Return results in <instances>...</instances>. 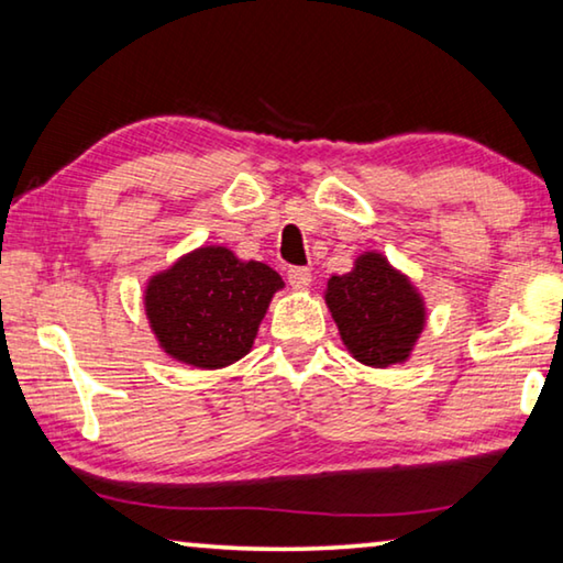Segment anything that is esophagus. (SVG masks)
<instances>
[{
	"instance_id": "34e87169",
	"label": "esophagus",
	"mask_w": 563,
	"mask_h": 563,
	"mask_svg": "<svg viewBox=\"0 0 563 563\" xmlns=\"http://www.w3.org/2000/svg\"><path fill=\"white\" fill-rule=\"evenodd\" d=\"M310 280H313V273H310V267H290V271H288V283L296 290H306Z\"/></svg>"
}]
</instances>
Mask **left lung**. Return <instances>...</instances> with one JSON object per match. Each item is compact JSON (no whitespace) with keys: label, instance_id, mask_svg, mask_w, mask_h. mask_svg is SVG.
I'll return each instance as SVG.
<instances>
[{"label":"left lung","instance_id":"8db88e82","mask_svg":"<svg viewBox=\"0 0 563 563\" xmlns=\"http://www.w3.org/2000/svg\"><path fill=\"white\" fill-rule=\"evenodd\" d=\"M325 306L347 353L371 368L406 363L426 328V302L408 275L368 250L353 271L330 275Z\"/></svg>","mask_w":563,"mask_h":563}]
</instances>
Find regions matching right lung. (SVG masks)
Returning <instances> with one entry per match:
<instances>
[{
	"instance_id": "add662e5",
	"label": "right lung",
	"mask_w": 563,
	"mask_h": 563,
	"mask_svg": "<svg viewBox=\"0 0 563 563\" xmlns=\"http://www.w3.org/2000/svg\"><path fill=\"white\" fill-rule=\"evenodd\" d=\"M285 283L271 265L202 245L145 285V316L169 358L218 371L250 353L267 306Z\"/></svg>"
}]
</instances>
